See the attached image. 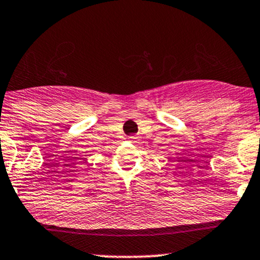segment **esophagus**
I'll use <instances>...</instances> for the list:
<instances>
[{
  "instance_id": "obj_1",
  "label": "esophagus",
  "mask_w": 260,
  "mask_h": 260,
  "mask_svg": "<svg viewBox=\"0 0 260 260\" xmlns=\"http://www.w3.org/2000/svg\"><path fill=\"white\" fill-rule=\"evenodd\" d=\"M128 139H129V140H136V139H138V137L131 136V137H128Z\"/></svg>"
}]
</instances>
